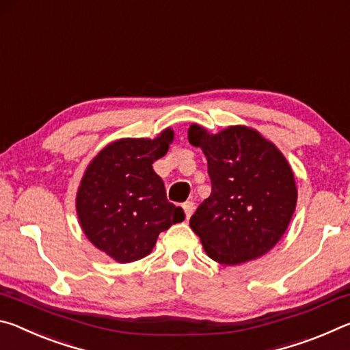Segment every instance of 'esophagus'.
I'll return each instance as SVG.
<instances>
[{
	"instance_id": "1",
	"label": "esophagus",
	"mask_w": 350,
	"mask_h": 350,
	"mask_svg": "<svg viewBox=\"0 0 350 350\" xmlns=\"http://www.w3.org/2000/svg\"><path fill=\"white\" fill-rule=\"evenodd\" d=\"M182 206H183V211H185L187 219H189V216H191L193 211H194V202H191V200H187V202L183 204Z\"/></svg>"
}]
</instances>
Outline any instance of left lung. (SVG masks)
Here are the masks:
<instances>
[{"mask_svg":"<svg viewBox=\"0 0 350 350\" xmlns=\"http://www.w3.org/2000/svg\"><path fill=\"white\" fill-rule=\"evenodd\" d=\"M188 140L202 148L211 179L210 198L189 219L206 254L225 265L262 256L286 233L296 206L286 157L247 126L208 134L191 125Z\"/></svg>","mask_w":350,"mask_h":350,"instance_id":"8db88e82","label":"left lung"}]
</instances>
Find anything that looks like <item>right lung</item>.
<instances>
[{
	"instance_id": "1",
	"label": "right lung",
	"mask_w": 350,
	"mask_h": 350,
	"mask_svg": "<svg viewBox=\"0 0 350 350\" xmlns=\"http://www.w3.org/2000/svg\"><path fill=\"white\" fill-rule=\"evenodd\" d=\"M171 140V129L154 140H117L97 154L83 176L77 193L83 232L118 262L145 258L159 234L185 219L180 206L168 202L163 180L152 170Z\"/></svg>"
}]
</instances>
